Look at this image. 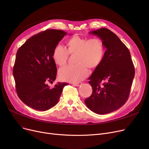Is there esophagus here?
<instances>
[{
  "instance_id": "1",
  "label": "esophagus",
  "mask_w": 149,
  "mask_h": 149,
  "mask_svg": "<svg viewBox=\"0 0 149 149\" xmlns=\"http://www.w3.org/2000/svg\"><path fill=\"white\" fill-rule=\"evenodd\" d=\"M72 84L75 86H81L82 84V83H80V82H79V83H73Z\"/></svg>"
}]
</instances>
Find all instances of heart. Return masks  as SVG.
<instances>
[{"label": "heart", "mask_w": 149, "mask_h": 149, "mask_svg": "<svg viewBox=\"0 0 149 149\" xmlns=\"http://www.w3.org/2000/svg\"><path fill=\"white\" fill-rule=\"evenodd\" d=\"M104 54V45L100 38L89 39L76 36L66 42V49L60 45L55 47L52 58L57 66L63 67L66 64L69 55H75L76 65L60 69L58 75L62 81L78 83L88 76V68L94 69L101 65Z\"/></svg>", "instance_id": "b5f03b06"}]
</instances>
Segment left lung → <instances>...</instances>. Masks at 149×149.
Listing matches in <instances>:
<instances>
[{
    "instance_id": "obj_1",
    "label": "left lung",
    "mask_w": 149,
    "mask_h": 149,
    "mask_svg": "<svg viewBox=\"0 0 149 149\" xmlns=\"http://www.w3.org/2000/svg\"><path fill=\"white\" fill-rule=\"evenodd\" d=\"M89 33L100 38L106 51L101 65L89 78L92 93L84 103L92 112L106 114L126 103L135 76L134 65L126 46L111 30L101 28Z\"/></svg>"
}]
</instances>
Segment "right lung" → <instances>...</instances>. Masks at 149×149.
I'll return each mask as SVG.
<instances>
[{
    "instance_id": "1",
    "label": "right lung",
    "mask_w": 149,
    "mask_h": 149,
    "mask_svg": "<svg viewBox=\"0 0 149 149\" xmlns=\"http://www.w3.org/2000/svg\"><path fill=\"white\" fill-rule=\"evenodd\" d=\"M62 30L47 29L31 37L18 49L13 68L16 92L28 106L45 111L56 106L67 83L50 88L48 82L56 79L54 48L66 35Z\"/></svg>"
}]
</instances>
